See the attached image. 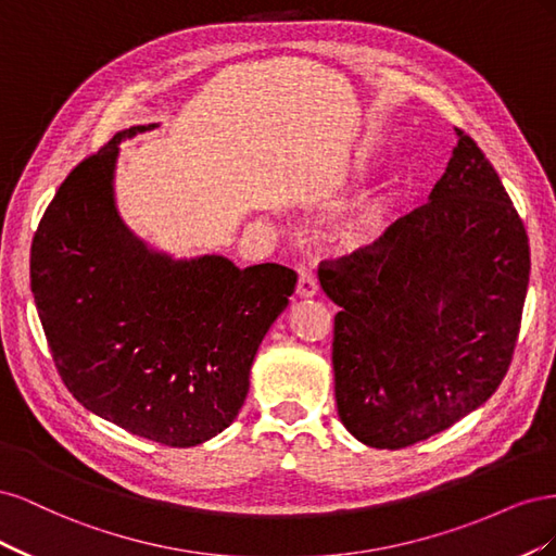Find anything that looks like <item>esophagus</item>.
<instances>
[{"instance_id":"34e87169","label":"esophagus","mask_w":556,"mask_h":556,"mask_svg":"<svg viewBox=\"0 0 556 556\" xmlns=\"http://www.w3.org/2000/svg\"><path fill=\"white\" fill-rule=\"evenodd\" d=\"M315 294H317V278L308 271V268H301V271H299V282H296V296L311 299Z\"/></svg>"}]
</instances>
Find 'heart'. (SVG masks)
<instances>
[{
    "instance_id": "heart-1",
    "label": "heart",
    "mask_w": 556,
    "mask_h": 556,
    "mask_svg": "<svg viewBox=\"0 0 556 556\" xmlns=\"http://www.w3.org/2000/svg\"><path fill=\"white\" fill-rule=\"evenodd\" d=\"M387 208V199L382 192H368L362 197L359 204L352 208L341 220L329 227L327 239L339 250H359L374 239V233L382 220Z\"/></svg>"
}]
</instances>
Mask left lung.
I'll use <instances>...</instances> for the list:
<instances>
[{
  "mask_svg": "<svg viewBox=\"0 0 556 556\" xmlns=\"http://www.w3.org/2000/svg\"><path fill=\"white\" fill-rule=\"evenodd\" d=\"M459 134L429 204L371 252L319 268L333 319L336 408L368 447L427 441L506 376L529 288V237L494 166Z\"/></svg>",
  "mask_w": 556,
  "mask_h": 556,
  "instance_id": "8db88e82",
  "label": "left lung"
}]
</instances>
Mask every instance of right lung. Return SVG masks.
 <instances>
[{"label": "right lung", "instance_id": "right-lung-1", "mask_svg": "<svg viewBox=\"0 0 556 556\" xmlns=\"http://www.w3.org/2000/svg\"><path fill=\"white\" fill-rule=\"evenodd\" d=\"M155 127L115 134L66 176L31 243L29 278L74 399L141 439L194 447L237 419L296 274L174 257L127 227L115 201L121 143Z\"/></svg>", "mask_w": 556, "mask_h": 556}]
</instances>
